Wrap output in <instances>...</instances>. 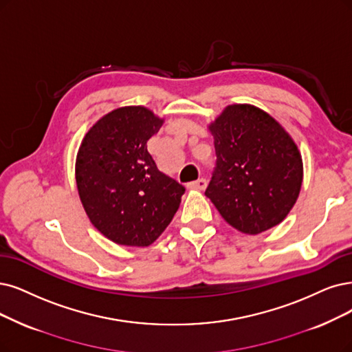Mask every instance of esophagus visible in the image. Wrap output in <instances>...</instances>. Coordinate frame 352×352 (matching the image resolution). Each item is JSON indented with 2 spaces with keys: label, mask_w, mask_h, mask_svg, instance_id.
<instances>
[{
  "label": "esophagus",
  "mask_w": 352,
  "mask_h": 352,
  "mask_svg": "<svg viewBox=\"0 0 352 352\" xmlns=\"http://www.w3.org/2000/svg\"><path fill=\"white\" fill-rule=\"evenodd\" d=\"M207 186V181L204 178H200L197 181H192V183L188 184V188H194V190H204Z\"/></svg>",
  "instance_id": "34e87169"
}]
</instances>
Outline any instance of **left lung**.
<instances>
[{
    "label": "left lung",
    "mask_w": 352,
    "mask_h": 352,
    "mask_svg": "<svg viewBox=\"0 0 352 352\" xmlns=\"http://www.w3.org/2000/svg\"><path fill=\"white\" fill-rule=\"evenodd\" d=\"M209 130L217 160L206 196L232 228L246 235L280 225L303 181L302 155L293 138L251 104H230Z\"/></svg>",
    "instance_id": "1"
}]
</instances>
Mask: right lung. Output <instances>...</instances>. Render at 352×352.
I'll return each instance as SVG.
<instances>
[{"label": "right lung", "mask_w": 352, "mask_h": 352, "mask_svg": "<svg viewBox=\"0 0 352 352\" xmlns=\"http://www.w3.org/2000/svg\"><path fill=\"white\" fill-rule=\"evenodd\" d=\"M164 119L126 106L102 116L76 153L75 179L84 210L107 239L149 246L177 213L186 188L156 168L146 142Z\"/></svg>", "instance_id": "1"}]
</instances>
